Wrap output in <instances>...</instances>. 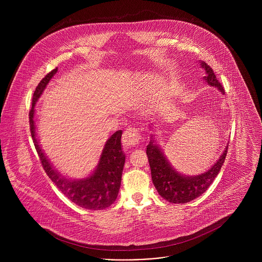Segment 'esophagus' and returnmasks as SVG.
I'll return each instance as SVG.
<instances>
[{
    "instance_id": "esophagus-1",
    "label": "esophagus",
    "mask_w": 262,
    "mask_h": 262,
    "mask_svg": "<svg viewBox=\"0 0 262 262\" xmlns=\"http://www.w3.org/2000/svg\"><path fill=\"white\" fill-rule=\"evenodd\" d=\"M122 139H123L122 140L123 143L126 146H128V147L139 146L142 143V141H143L141 133L137 128H135V127L126 128L125 132L123 133Z\"/></svg>"
}]
</instances>
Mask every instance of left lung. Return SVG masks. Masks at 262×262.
<instances>
[{
	"mask_svg": "<svg viewBox=\"0 0 262 262\" xmlns=\"http://www.w3.org/2000/svg\"><path fill=\"white\" fill-rule=\"evenodd\" d=\"M201 67L205 69V82L208 85L216 87L222 93L224 88L216 79L212 68L205 62H201ZM228 146L220 157L219 161L206 172L196 176H185L175 171L170 165L161 148L156 144L151 137L150 142L147 145L146 154L151 169V178L159 194L167 201L175 204L190 202L202 195L212 183L219 174L227 155Z\"/></svg>",
	"mask_w": 262,
	"mask_h": 262,
	"instance_id": "left-lung-1",
	"label": "left lung"
}]
</instances>
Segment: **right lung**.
Returning <instances> with one entry per match:
<instances>
[{
	"mask_svg": "<svg viewBox=\"0 0 262 262\" xmlns=\"http://www.w3.org/2000/svg\"><path fill=\"white\" fill-rule=\"evenodd\" d=\"M57 71L58 68L56 67L49 72L36 87L33 94L32 108L29 113V118L31 136L35 148L46 173L70 201L86 209H104L115 202L120 189L121 176L125 163V155L121 148L122 130H117L106 141L96 170L89 177L81 180H69L61 176V174L53 168V165L50 163L48 157H46L38 144V141L36 139V127L34 122L35 104Z\"/></svg>",
	"mask_w": 262,
	"mask_h": 262,
	"instance_id": "obj_1",
	"label": "right lung"
}]
</instances>
